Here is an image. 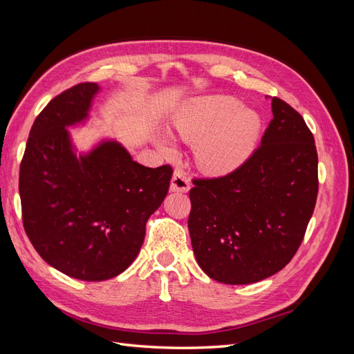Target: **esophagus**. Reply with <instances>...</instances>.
I'll use <instances>...</instances> for the list:
<instances>
[{
    "label": "esophagus",
    "instance_id": "obj_1",
    "mask_svg": "<svg viewBox=\"0 0 354 354\" xmlns=\"http://www.w3.org/2000/svg\"><path fill=\"white\" fill-rule=\"evenodd\" d=\"M190 189V181L189 177L186 176V173L183 169H176L173 178H171V186L169 190L171 192H180V194H186Z\"/></svg>",
    "mask_w": 354,
    "mask_h": 354
}]
</instances>
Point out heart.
Masks as SVG:
<instances>
[{
    "label": "heart",
    "mask_w": 354,
    "mask_h": 354,
    "mask_svg": "<svg viewBox=\"0 0 354 354\" xmlns=\"http://www.w3.org/2000/svg\"><path fill=\"white\" fill-rule=\"evenodd\" d=\"M173 131L186 143L196 145L195 156L202 171L226 176L242 167L254 153L263 130L259 112L242 108L233 95H198L183 103L173 115ZM159 151L176 158L177 149L169 138L160 137Z\"/></svg>",
    "instance_id": "heart-1"
}]
</instances>
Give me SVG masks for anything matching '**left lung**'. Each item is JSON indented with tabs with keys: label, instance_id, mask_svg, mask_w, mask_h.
<instances>
[{
	"label": "left lung",
	"instance_id": "obj_1",
	"mask_svg": "<svg viewBox=\"0 0 354 354\" xmlns=\"http://www.w3.org/2000/svg\"><path fill=\"white\" fill-rule=\"evenodd\" d=\"M273 120L261 146L233 173L195 178L189 232L211 279L246 285L291 261L315 211L319 180L315 138L303 116L272 99Z\"/></svg>",
	"mask_w": 354,
	"mask_h": 354
}]
</instances>
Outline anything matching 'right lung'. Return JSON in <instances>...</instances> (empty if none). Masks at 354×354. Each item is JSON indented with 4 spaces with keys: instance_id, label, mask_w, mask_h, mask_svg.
<instances>
[{
    "instance_id": "right-lung-1",
    "label": "right lung",
    "mask_w": 354,
    "mask_h": 354,
    "mask_svg": "<svg viewBox=\"0 0 354 354\" xmlns=\"http://www.w3.org/2000/svg\"><path fill=\"white\" fill-rule=\"evenodd\" d=\"M99 84L53 99L30 128L20 164L24 227L41 259L75 279L99 282L128 269L160 207L173 168L137 164L115 140L77 155L68 127L85 122Z\"/></svg>"
}]
</instances>
